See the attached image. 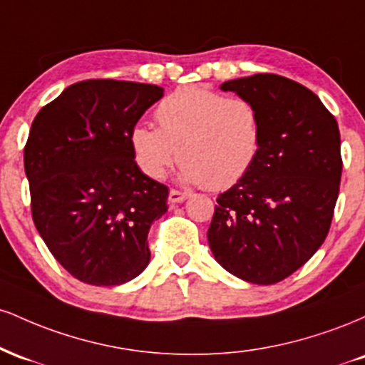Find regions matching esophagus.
<instances>
[{"mask_svg": "<svg viewBox=\"0 0 365 365\" xmlns=\"http://www.w3.org/2000/svg\"><path fill=\"white\" fill-rule=\"evenodd\" d=\"M188 199V194L187 192H180V190H170V195H168V202L170 204H180L183 202V200Z\"/></svg>", "mask_w": 365, "mask_h": 365, "instance_id": "1", "label": "esophagus"}]
</instances>
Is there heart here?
Listing matches in <instances>:
<instances>
[{
	"label": "heart",
	"instance_id": "1",
	"mask_svg": "<svg viewBox=\"0 0 365 365\" xmlns=\"http://www.w3.org/2000/svg\"><path fill=\"white\" fill-rule=\"evenodd\" d=\"M159 128L135 125L130 149L145 177L161 180L180 158V178L211 190L240 182L262 149V120L247 98L207 87H182L154 111Z\"/></svg>",
	"mask_w": 365,
	"mask_h": 365
}]
</instances>
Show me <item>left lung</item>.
<instances>
[{
    "mask_svg": "<svg viewBox=\"0 0 365 365\" xmlns=\"http://www.w3.org/2000/svg\"><path fill=\"white\" fill-rule=\"evenodd\" d=\"M220 89L257 106L262 149L249 175L216 199L207 244L237 278L278 283L328 235L341 178L340 130L312 91L287 77L257 73Z\"/></svg>",
    "mask_w": 365,
    "mask_h": 365,
    "instance_id": "1",
    "label": "left lung"
}]
</instances>
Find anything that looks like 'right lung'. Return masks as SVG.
<instances>
[{
    "instance_id": "add662e5",
    "label": "right lung",
    "mask_w": 365,
    "mask_h": 365,
    "mask_svg": "<svg viewBox=\"0 0 365 365\" xmlns=\"http://www.w3.org/2000/svg\"><path fill=\"white\" fill-rule=\"evenodd\" d=\"M165 89L83 81L37 113L24 150L32 217L73 278L116 287L148 267V233L166 211L168 187L145 177L130 132Z\"/></svg>"
}]
</instances>
